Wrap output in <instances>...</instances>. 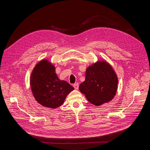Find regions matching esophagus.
<instances>
[{"label":"esophagus","instance_id":"34e87169","mask_svg":"<svg viewBox=\"0 0 150 150\" xmlns=\"http://www.w3.org/2000/svg\"><path fill=\"white\" fill-rule=\"evenodd\" d=\"M73 86H74V88L75 90H78V88H79V84H78V83H74Z\"/></svg>","mask_w":150,"mask_h":150}]
</instances>
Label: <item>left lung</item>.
I'll return each instance as SVG.
<instances>
[{"label": "left lung", "instance_id": "8db88e82", "mask_svg": "<svg viewBox=\"0 0 150 150\" xmlns=\"http://www.w3.org/2000/svg\"><path fill=\"white\" fill-rule=\"evenodd\" d=\"M118 78L112 67L107 61L101 60L87 68L85 79L79 85V90L88 101L99 106L114 98Z\"/></svg>", "mask_w": 150, "mask_h": 150}]
</instances>
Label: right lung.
<instances>
[{
    "label": "right lung",
    "instance_id": "1",
    "mask_svg": "<svg viewBox=\"0 0 150 150\" xmlns=\"http://www.w3.org/2000/svg\"><path fill=\"white\" fill-rule=\"evenodd\" d=\"M55 67L47 59L38 62L30 76V86L35 100L41 105L56 109L63 104L74 87L59 79Z\"/></svg>",
    "mask_w": 150,
    "mask_h": 150
}]
</instances>
